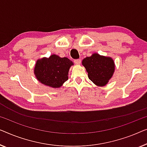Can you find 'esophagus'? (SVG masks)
Instances as JSON below:
<instances>
[{"label":"esophagus","mask_w":147,"mask_h":147,"mask_svg":"<svg viewBox=\"0 0 147 147\" xmlns=\"http://www.w3.org/2000/svg\"><path fill=\"white\" fill-rule=\"evenodd\" d=\"M74 63L76 64V65H80V63H81V60H80V59H76V60H74Z\"/></svg>","instance_id":"34e87169"}]
</instances>
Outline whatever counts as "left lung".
<instances>
[{
    "label": "left lung",
    "instance_id": "left-lung-1",
    "mask_svg": "<svg viewBox=\"0 0 147 147\" xmlns=\"http://www.w3.org/2000/svg\"><path fill=\"white\" fill-rule=\"evenodd\" d=\"M82 65L88 73V78L98 86H104L112 78L115 70V64L110 57L94 53L82 60Z\"/></svg>",
    "mask_w": 147,
    "mask_h": 147
}]
</instances>
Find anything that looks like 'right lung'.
<instances>
[{
    "instance_id": "add662e5",
    "label": "right lung",
    "mask_w": 147,
    "mask_h": 147,
    "mask_svg": "<svg viewBox=\"0 0 147 147\" xmlns=\"http://www.w3.org/2000/svg\"><path fill=\"white\" fill-rule=\"evenodd\" d=\"M73 61L67 57L52 55L36 61L34 74L40 83L53 88H60L69 79V71Z\"/></svg>"
}]
</instances>
